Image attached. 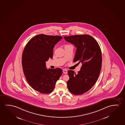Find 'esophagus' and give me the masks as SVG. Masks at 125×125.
<instances>
[{
    "instance_id": "obj_1",
    "label": "esophagus",
    "mask_w": 125,
    "mask_h": 125,
    "mask_svg": "<svg viewBox=\"0 0 125 125\" xmlns=\"http://www.w3.org/2000/svg\"><path fill=\"white\" fill-rule=\"evenodd\" d=\"M63 73H64V74H66L68 73V71H67L66 69H63Z\"/></svg>"
}]
</instances>
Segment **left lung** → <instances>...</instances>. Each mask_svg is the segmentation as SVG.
Segmentation results:
<instances>
[{"instance_id": "obj_1", "label": "left lung", "mask_w": 125, "mask_h": 125, "mask_svg": "<svg viewBox=\"0 0 125 125\" xmlns=\"http://www.w3.org/2000/svg\"><path fill=\"white\" fill-rule=\"evenodd\" d=\"M64 38L77 48L73 62L82 64L77 74L74 71H68L67 87L72 94L81 95L88 91L98 78L102 62L101 48L96 41L89 35L64 36Z\"/></svg>"}]
</instances>
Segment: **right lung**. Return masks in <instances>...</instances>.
I'll use <instances>...</instances> for the list:
<instances>
[{
	"label": "right lung",
	"mask_w": 125,
	"mask_h": 125,
	"mask_svg": "<svg viewBox=\"0 0 125 125\" xmlns=\"http://www.w3.org/2000/svg\"><path fill=\"white\" fill-rule=\"evenodd\" d=\"M62 37L40 34L29 41L23 51L22 64L26 81L33 89L51 93L62 73L60 68L47 69L46 61L53 58V49Z\"/></svg>",
	"instance_id": "obj_1"
}]
</instances>
